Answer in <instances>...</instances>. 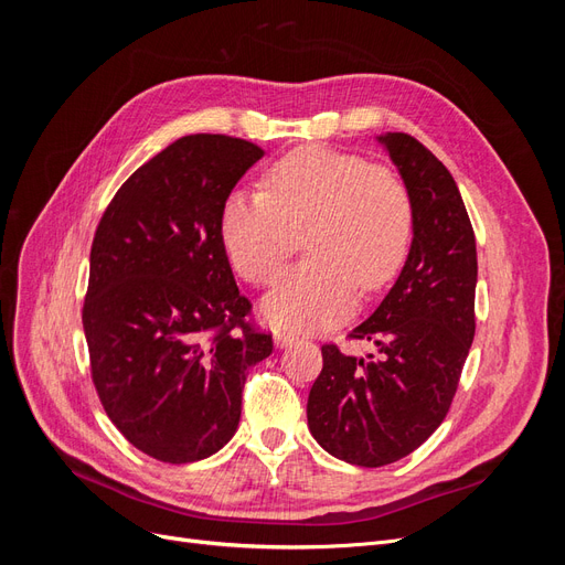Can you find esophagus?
<instances>
[{
	"mask_svg": "<svg viewBox=\"0 0 565 565\" xmlns=\"http://www.w3.org/2000/svg\"><path fill=\"white\" fill-rule=\"evenodd\" d=\"M273 341H276V347H278V349H287V347H292V344H297V341H299V337H295V334H289V332H278L276 337H273Z\"/></svg>",
	"mask_w": 565,
	"mask_h": 565,
	"instance_id": "34e87169",
	"label": "esophagus"
}]
</instances>
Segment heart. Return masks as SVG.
Listing matches in <instances>:
<instances>
[{
  "instance_id": "obj_1",
  "label": "heart",
  "mask_w": 565,
  "mask_h": 565,
  "mask_svg": "<svg viewBox=\"0 0 565 565\" xmlns=\"http://www.w3.org/2000/svg\"><path fill=\"white\" fill-rule=\"evenodd\" d=\"M303 237L309 259L262 301L273 328L309 332L344 318L358 285L377 289L396 276L413 237L405 183L351 152L303 146L266 174V193L235 191L221 210V241L254 285L280 278Z\"/></svg>"
}]
</instances>
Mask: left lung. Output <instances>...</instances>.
I'll list each match as a JSON object with an SVG mask.
<instances>
[{
    "label": "left lung",
    "mask_w": 565,
    "mask_h": 565,
    "mask_svg": "<svg viewBox=\"0 0 565 565\" xmlns=\"http://www.w3.org/2000/svg\"><path fill=\"white\" fill-rule=\"evenodd\" d=\"M377 143L413 202V243L398 280L351 332L374 353L322 347L306 405L320 448L358 467L398 461L438 429L476 332V237L452 174L413 136L386 131Z\"/></svg>",
    "instance_id": "obj_1"
}]
</instances>
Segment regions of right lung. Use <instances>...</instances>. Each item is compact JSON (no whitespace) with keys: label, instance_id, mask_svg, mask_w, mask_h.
Segmentation results:
<instances>
[{"label":"right lung","instance_id":"right-lung-1","mask_svg":"<svg viewBox=\"0 0 565 565\" xmlns=\"http://www.w3.org/2000/svg\"><path fill=\"white\" fill-rule=\"evenodd\" d=\"M262 158L243 139L183 136L122 183L94 235L82 324L98 398L134 448L169 465L226 446L247 370L273 351L245 322L221 241L224 202Z\"/></svg>","mask_w":565,"mask_h":565}]
</instances>
